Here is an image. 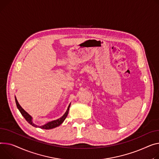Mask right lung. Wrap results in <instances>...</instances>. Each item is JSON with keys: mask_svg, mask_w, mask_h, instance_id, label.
Returning a JSON list of instances; mask_svg holds the SVG:
<instances>
[{"mask_svg": "<svg viewBox=\"0 0 159 159\" xmlns=\"http://www.w3.org/2000/svg\"><path fill=\"white\" fill-rule=\"evenodd\" d=\"M15 102H16V106H17V108L18 109V110L20 111V113L22 114V115L24 116V118L26 120V121L29 123L32 126H35V127H39L42 129H46V130H49V129H54V128H56L57 127V126H59L61 124H62V123L65 121V120L66 119V118L68 116V111H69V109H70V104L69 105V106L68 107V109L66 111V112L65 113V114L63 115L62 117L57 120H54V121H50V122H48V123L44 125H42V126H37L36 125H34L33 121H32V117L27 112H25L22 108V107L20 106V104L18 103L16 97H15Z\"/></svg>", "mask_w": 159, "mask_h": 159, "instance_id": "obj_1", "label": "right lung"}]
</instances>
